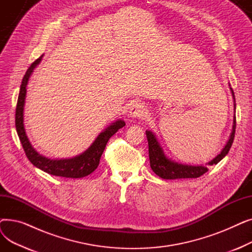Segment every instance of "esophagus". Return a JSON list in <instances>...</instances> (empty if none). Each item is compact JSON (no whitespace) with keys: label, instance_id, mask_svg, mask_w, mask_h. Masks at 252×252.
I'll return each mask as SVG.
<instances>
[{"label":"esophagus","instance_id":"34e87169","mask_svg":"<svg viewBox=\"0 0 252 252\" xmlns=\"http://www.w3.org/2000/svg\"><path fill=\"white\" fill-rule=\"evenodd\" d=\"M147 115V108L142 103H135L130 106L129 116L131 118H141Z\"/></svg>","mask_w":252,"mask_h":252}]
</instances>
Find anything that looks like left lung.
I'll return each instance as SVG.
<instances>
[{
  "label": "left lung",
  "mask_w": 252,
  "mask_h": 252,
  "mask_svg": "<svg viewBox=\"0 0 252 252\" xmlns=\"http://www.w3.org/2000/svg\"><path fill=\"white\" fill-rule=\"evenodd\" d=\"M232 95L235 101L234 91L231 88ZM234 107L236 109V104H234ZM235 129H236V117H234V125L233 129L230 136L229 141L224 145V147L220 151V153L216 156L213 160L209 161L208 165L218 164L222 158L228 154L230 148L233 144L234 137H235ZM146 136L148 140V146H149V159H150V166L154 173L162 179L165 180H176V179H193V178H199L204 175L208 170L206 165H188V164H182L176 162L168 158L160 143L158 142L156 136L152 133L151 130H146Z\"/></svg>",
  "instance_id": "obj_1"
}]
</instances>
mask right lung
Returning a JSON list of instances; mask_svg holds the SVG:
<instances>
[{
  "label": "right lung",
  "mask_w": 252,
  "mask_h": 252,
  "mask_svg": "<svg viewBox=\"0 0 252 252\" xmlns=\"http://www.w3.org/2000/svg\"><path fill=\"white\" fill-rule=\"evenodd\" d=\"M44 55L37 58L26 70L22 83L20 86V92L17 100L16 113H15V126L19 137V140L22 144L23 150L28 156L29 160L37 168L42 169L47 174L63 177V178H72L78 179L89 176L94 171L100 162L101 155L106 147L108 140L116 133V131L126 126V123L123 119H118L115 123L111 124L108 127H106L99 134L91 146L82 154H79L72 158H66V159H51L46 156H43L32 146V144L26 136L24 125H23V109L24 102L26 96V86H28L29 79L33 71V69L42 61Z\"/></svg>",
  "instance_id": "add662e5"
}]
</instances>
